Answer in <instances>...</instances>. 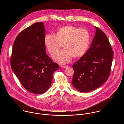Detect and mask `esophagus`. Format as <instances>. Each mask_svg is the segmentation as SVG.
<instances>
[{
    "label": "esophagus",
    "mask_w": 124,
    "mask_h": 124,
    "mask_svg": "<svg viewBox=\"0 0 124 124\" xmlns=\"http://www.w3.org/2000/svg\"><path fill=\"white\" fill-rule=\"evenodd\" d=\"M62 68H63V69H65V68H66L68 66H66V65H61V66H60Z\"/></svg>",
    "instance_id": "esophagus-1"
}]
</instances>
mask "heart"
<instances>
[{"label": "heart", "instance_id": "heart-1", "mask_svg": "<svg viewBox=\"0 0 124 124\" xmlns=\"http://www.w3.org/2000/svg\"><path fill=\"white\" fill-rule=\"evenodd\" d=\"M90 40V34L87 29L66 26L59 28L55 35H46L44 44L52 56L64 46L65 48L59 51L54 59L58 63L66 64L73 57L83 56L89 47Z\"/></svg>", "mask_w": 124, "mask_h": 124}]
</instances>
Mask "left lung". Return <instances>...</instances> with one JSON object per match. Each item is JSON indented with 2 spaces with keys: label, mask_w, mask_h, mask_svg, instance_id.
I'll return each instance as SVG.
<instances>
[{
  "label": "left lung",
  "mask_w": 124,
  "mask_h": 124,
  "mask_svg": "<svg viewBox=\"0 0 124 124\" xmlns=\"http://www.w3.org/2000/svg\"><path fill=\"white\" fill-rule=\"evenodd\" d=\"M92 44L73 65L72 83L78 91L90 92L100 87L110 75L113 51L105 34L98 27Z\"/></svg>",
  "instance_id": "8db88e82"
}]
</instances>
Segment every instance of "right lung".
Wrapping results in <instances>:
<instances>
[{
	"mask_svg": "<svg viewBox=\"0 0 124 124\" xmlns=\"http://www.w3.org/2000/svg\"><path fill=\"white\" fill-rule=\"evenodd\" d=\"M45 31L43 23L39 22L21 32L14 42L10 60L11 68L23 87L35 94L48 89L59 68L46 52Z\"/></svg>",
	"mask_w": 124,
	"mask_h": 124,
	"instance_id": "obj_1",
	"label": "right lung"
}]
</instances>
